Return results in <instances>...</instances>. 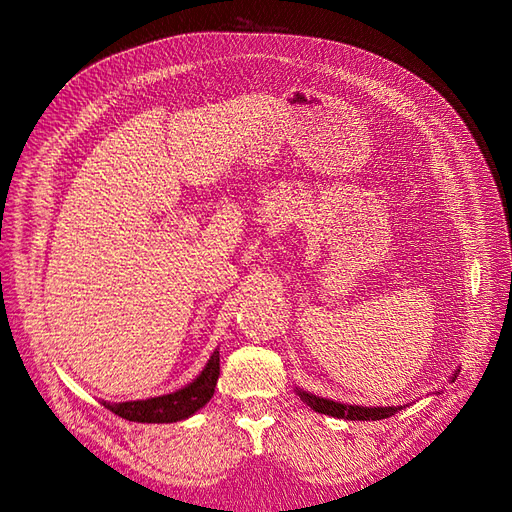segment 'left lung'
Instances as JSON below:
<instances>
[{
    "label": "left lung",
    "mask_w": 512,
    "mask_h": 512,
    "mask_svg": "<svg viewBox=\"0 0 512 512\" xmlns=\"http://www.w3.org/2000/svg\"><path fill=\"white\" fill-rule=\"evenodd\" d=\"M299 398L310 405L314 411L325 413V416L332 418H343V420H383L394 416L396 411L402 407H361V405H343V402H334L328 398H319L314 394H308V391L297 389Z\"/></svg>",
    "instance_id": "8db88e82"
}]
</instances>
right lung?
<instances>
[{"label":"right lung","instance_id":"right-lung-1","mask_svg":"<svg viewBox=\"0 0 512 512\" xmlns=\"http://www.w3.org/2000/svg\"><path fill=\"white\" fill-rule=\"evenodd\" d=\"M217 378H220V352H213L202 374L173 394L147 398V400H129V402H103L116 416L132 422H178L187 420L195 411L202 409L215 394Z\"/></svg>","mask_w":512,"mask_h":512}]
</instances>
